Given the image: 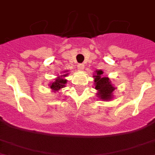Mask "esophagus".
Returning a JSON list of instances; mask_svg holds the SVG:
<instances>
[{
	"label": "esophagus",
	"mask_w": 155,
	"mask_h": 155,
	"mask_svg": "<svg viewBox=\"0 0 155 155\" xmlns=\"http://www.w3.org/2000/svg\"><path fill=\"white\" fill-rule=\"evenodd\" d=\"M78 69L80 70V71H83L84 69V64H78Z\"/></svg>",
	"instance_id": "esophagus-1"
}]
</instances>
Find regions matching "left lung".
I'll return each mask as SVG.
<instances>
[{
	"label": "left lung",
	"mask_w": 155,
	"mask_h": 155,
	"mask_svg": "<svg viewBox=\"0 0 155 155\" xmlns=\"http://www.w3.org/2000/svg\"><path fill=\"white\" fill-rule=\"evenodd\" d=\"M104 71L102 70H96L95 74L93 75L95 89L97 91L96 97L103 101H110L114 97L113 92L115 87L108 77L103 76Z\"/></svg>",
	"instance_id": "left-lung-1"
}]
</instances>
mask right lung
Segmentation results:
<instances>
[{"mask_svg": "<svg viewBox=\"0 0 155 155\" xmlns=\"http://www.w3.org/2000/svg\"><path fill=\"white\" fill-rule=\"evenodd\" d=\"M68 71H64L60 73V75H58L53 82L50 83L49 86H50V88H51V91L52 92H59V91L64 87L65 84L68 82L65 79V77H67L68 75Z\"/></svg>", "mask_w": 155, "mask_h": 155, "instance_id": "add662e5", "label": "right lung"}]
</instances>
